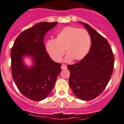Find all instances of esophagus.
<instances>
[{
  "instance_id": "obj_1",
  "label": "esophagus",
  "mask_w": 124,
  "mask_h": 124,
  "mask_svg": "<svg viewBox=\"0 0 124 124\" xmlns=\"http://www.w3.org/2000/svg\"><path fill=\"white\" fill-rule=\"evenodd\" d=\"M61 69H62V70H64V69H67V66H66V65L62 64V66H61Z\"/></svg>"
}]
</instances>
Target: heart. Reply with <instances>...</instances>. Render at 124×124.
I'll use <instances>...</instances> for the list:
<instances>
[{
    "label": "heart",
    "instance_id": "1",
    "mask_svg": "<svg viewBox=\"0 0 124 124\" xmlns=\"http://www.w3.org/2000/svg\"><path fill=\"white\" fill-rule=\"evenodd\" d=\"M90 46L91 37L86 30L67 26L57 34L55 40L47 41L46 49L52 59L59 62L62 60L65 51L67 55V61L83 59L88 53Z\"/></svg>",
    "mask_w": 124,
    "mask_h": 124
}]
</instances>
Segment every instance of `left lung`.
I'll list each match as a JSON object with an SVG mask.
<instances>
[{"label": "left lung", "instance_id": "1", "mask_svg": "<svg viewBox=\"0 0 124 124\" xmlns=\"http://www.w3.org/2000/svg\"><path fill=\"white\" fill-rule=\"evenodd\" d=\"M79 23L91 35L92 45L81 61L67 65L70 73L69 85L78 99L91 100L102 93L110 80L114 69V54L105 38L89 24Z\"/></svg>", "mask_w": 124, "mask_h": 124}]
</instances>
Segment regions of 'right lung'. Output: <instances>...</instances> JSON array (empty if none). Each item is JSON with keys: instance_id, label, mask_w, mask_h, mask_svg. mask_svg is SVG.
<instances>
[{"instance_id": "right-lung-1", "label": "right lung", "mask_w": 124, "mask_h": 124, "mask_svg": "<svg viewBox=\"0 0 124 124\" xmlns=\"http://www.w3.org/2000/svg\"><path fill=\"white\" fill-rule=\"evenodd\" d=\"M57 23L41 22L23 31L15 40L11 49L13 78L21 93L34 101L46 99L52 91L62 64L50 58L44 44V37ZM24 55L32 57L31 68L24 65Z\"/></svg>"}]
</instances>
